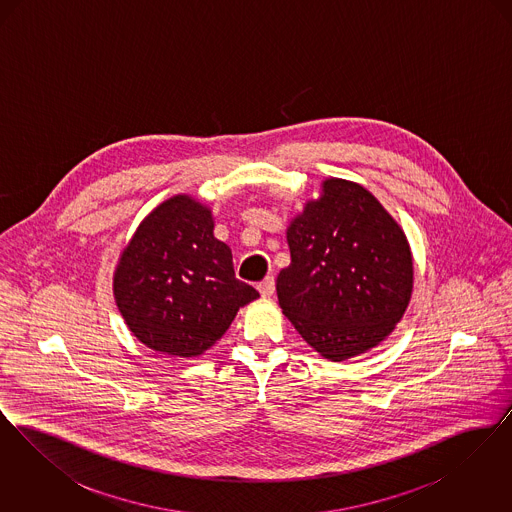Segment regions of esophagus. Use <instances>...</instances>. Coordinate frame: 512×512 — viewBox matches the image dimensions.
I'll return each mask as SVG.
<instances>
[{
	"mask_svg": "<svg viewBox=\"0 0 512 512\" xmlns=\"http://www.w3.org/2000/svg\"><path fill=\"white\" fill-rule=\"evenodd\" d=\"M259 293L263 295V297H272V293L276 290V286H274V278L272 276H267L259 286Z\"/></svg>",
	"mask_w": 512,
	"mask_h": 512,
	"instance_id": "1",
	"label": "esophagus"
}]
</instances>
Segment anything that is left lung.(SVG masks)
<instances>
[{
	"instance_id": "1",
	"label": "left lung",
	"mask_w": 512,
	"mask_h": 512,
	"mask_svg": "<svg viewBox=\"0 0 512 512\" xmlns=\"http://www.w3.org/2000/svg\"><path fill=\"white\" fill-rule=\"evenodd\" d=\"M290 267L278 303L324 359L345 361L393 332L413 293V257L401 226L363 186L328 178L288 226Z\"/></svg>"
}]
</instances>
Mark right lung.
Returning <instances> with one entry per match:
<instances>
[{
  "instance_id": "1",
  "label": "right lung",
  "mask_w": 512,
  "mask_h": 512,
  "mask_svg": "<svg viewBox=\"0 0 512 512\" xmlns=\"http://www.w3.org/2000/svg\"><path fill=\"white\" fill-rule=\"evenodd\" d=\"M211 209L190 195L155 207L124 247L113 276L130 332L153 351L197 357L259 292L236 278Z\"/></svg>"
}]
</instances>
